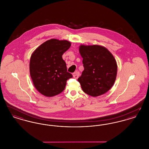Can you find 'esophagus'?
I'll return each mask as SVG.
<instances>
[{"instance_id": "obj_1", "label": "esophagus", "mask_w": 149, "mask_h": 149, "mask_svg": "<svg viewBox=\"0 0 149 149\" xmlns=\"http://www.w3.org/2000/svg\"><path fill=\"white\" fill-rule=\"evenodd\" d=\"M79 75H80L79 71L77 70V71H75V72L73 74V77L75 78V79H78L79 76Z\"/></svg>"}]
</instances>
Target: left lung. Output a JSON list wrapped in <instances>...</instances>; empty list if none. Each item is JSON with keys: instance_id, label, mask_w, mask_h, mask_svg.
<instances>
[{"instance_id": "obj_1", "label": "left lung", "mask_w": 149, "mask_h": 149, "mask_svg": "<svg viewBox=\"0 0 149 149\" xmlns=\"http://www.w3.org/2000/svg\"><path fill=\"white\" fill-rule=\"evenodd\" d=\"M79 52L84 70L78 80L83 91L92 97L108 92L114 83L117 71L112 54L99 45H81Z\"/></svg>"}]
</instances>
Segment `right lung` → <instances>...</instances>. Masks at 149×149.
I'll return each mask as SVG.
<instances>
[{
	"mask_svg": "<svg viewBox=\"0 0 149 149\" xmlns=\"http://www.w3.org/2000/svg\"><path fill=\"white\" fill-rule=\"evenodd\" d=\"M71 43L66 40L51 39L36 49L32 54L29 71L36 89L46 97H53L62 92L66 81L72 77L67 71L62 55Z\"/></svg>",
	"mask_w": 149,
	"mask_h": 149,
	"instance_id": "1",
	"label": "right lung"
}]
</instances>
